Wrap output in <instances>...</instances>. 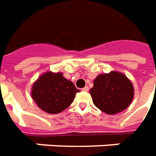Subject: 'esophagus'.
I'll use <instances>...</instances> for the list:
<instances>
[{"mask_svg": "<svg viewBox=\"0 0 156 156\" xmlns=\"http://www.w3.org/2000/svg\"><path fill=\"white\" fill-rule=\"evenodd\" d=\"M82 90L83 91H88V90H89V87H88V86H85L82 89Z\"/></svg>", "mask_w": 156, "mask_h": 156, "instance_id": "1", "label": "esophagus"}]
</instances>
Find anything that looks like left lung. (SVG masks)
Listing matches in <instances>:
<instances>
[{
	"instance_id": "8db88e82",
	"label": "left lung",
	"mask_w": 156,
	"mask_h": 156,
	"mask_svg": "<svg viewBox=\"0 0 156 156\" xmlns=\"http://www.w3.org/2000/svg\"><path fill=\"white\" fill-rule=\"evenodd\" d=\"M90 93L95 106L109 115L124 111L134 97L132 83L125 75L115 71L99 75Z\"/></svg>"
}]
</instances>
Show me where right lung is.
Masks as SVG:
<instances>
[{"label":"right lung","mask_w":156,"mask_h":156,"mask_svg":"<svg viewBox=\"0 0 156 156\" xmlns=\"http://www.w3.org/2000/svg\"><path fill=\"white\" fill-rule=\"evenodd\" d=\"M79 90L61 73L48 72L42 75L32 87L31 96L42 111L57 114L73 102Z\"/></svg>","instance_id":"1"}]
</instances>
